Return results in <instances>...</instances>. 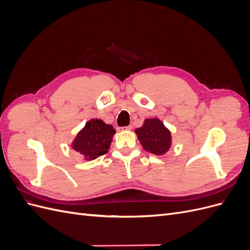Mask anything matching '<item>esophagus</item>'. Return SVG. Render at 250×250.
<instances>
[{"label": "esophagus", "mask_w": 250, "mask_h": 250, "mask_svg": "<svg viewBox=\"0 0 250 250\" xmlns=\"http://www.w3.org/2000/svg\"><path fill=\"white\" fill-rule=\"evenodd\" d=\"M132 128L131 125H128L126 127H123V128H118V130H130Z\"/></svg>", "instance_id": "1"}]
</instances>
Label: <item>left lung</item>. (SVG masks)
Returning a JSON list of instances; mask_svg holds the SVG:
<instances>
[{
	"mask_svg": "<svg viewBox=\"0 0 250 250\" xmlns=\"http://www.w3.org/2000/svg\"><path fill=\"white\" fill-rule=\"evenodd\" d=\"M135 133L143 148L152 154L163 155L171 147V132L157 118L146 119Z\"/></svg>",
	"mask_w": 250,
	"mask_h": 250,
	"instance_id": "obj_1",
	"label": "left lung"
}]
</instances>
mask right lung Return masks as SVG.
Segmentation results:
<instances>
[{"label":"right lung","mask_w":250,"mask_h":250,"mask_svg":"<svg viewBox=\"0 0 250 250\" xmlns=\"http://www.w3.org/2000/svg\"><path fill=\"white\" fill-rule=\"evenodd\" d=\"M116 130L102 120L92 119L78 132L72 143V148L79 152L85 161L96 160L108 152Z\"/></svg>","instance_id":"1"}]
</instances>
